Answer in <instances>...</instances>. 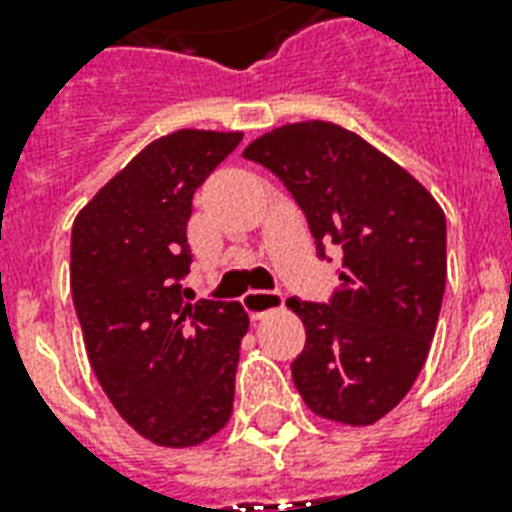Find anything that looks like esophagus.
<instances>
[{
    "mask_svg": "<svg viewBox=\"0 0 512 512\" xmlns=\"http://www.w3.org/2000/svg\"><path fill=\"white\" fill-rule=\"evenodd\" d=\"M244 308H247L249 319L252 321H260L263 316H268V313L279 311V308H284V297L279 295V292H263V289H252V292H247L244 295Z\"/></svg>",
    "mask_w": 512,
    "mask_h": 512,
    "instance_id": "1",
    "label": "esophagus"
}]
</instances>
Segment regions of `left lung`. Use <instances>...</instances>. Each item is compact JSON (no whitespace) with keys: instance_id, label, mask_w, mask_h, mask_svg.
Masks as SVG:
<instances>
[{"instance_id":"8db88e82","label":"left lung","mask_w":512,"mask_h":512,"mask_svg":"<svg viewBox=\"0 0 512 512\" xmlns=\"http://www.w3.org/2000/svg\"><path fill=\"white\" fill-rule=\"evenodd\" d=\"M289 188L319 244L342 249L332 303L289 297L305 327L292 380L313 414L374 425L412 390L436 335L446 217L420 180L340 124L276 127L244 148Z\"/></svg>"}]
</instances>
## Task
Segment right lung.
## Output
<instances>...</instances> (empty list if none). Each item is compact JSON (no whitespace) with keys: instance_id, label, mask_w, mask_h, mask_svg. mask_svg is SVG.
I'll return each mask as SVG.
<instances>
[{"instance_id":"add662e5","label":"right lung","mask_w":512,"mask_h":512,"mask_svg":"<svg viewBox=\"0 0 512 512\" xmlns=\"http://www.w3.org/2000/svg\"><path fill=\"white\" fill-rule=\"evenodd\" d=\"M244 132L177 130L148 143L71 228V292L84 348L116 412L156 446L185 449L225 428L249 316L239 303H183L193 193Z\"/></svg>"}]
</instances>
